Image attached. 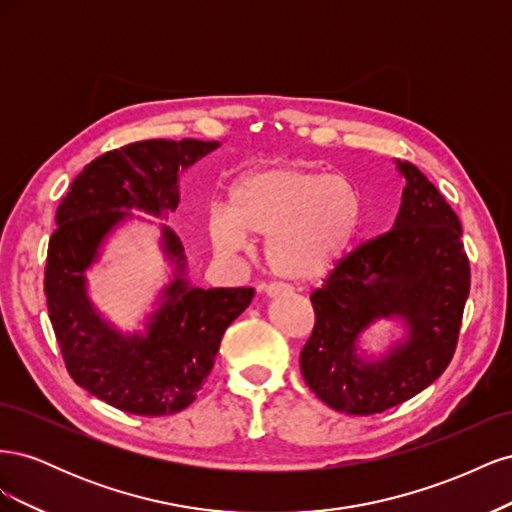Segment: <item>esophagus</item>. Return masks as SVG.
Segmentation results:
<instances>
[{"label": "esophagus", "mask_w": 512, "mask_h": 512, "mask_svg": "<svg viewBox=\"0 0 512 512\" xmlns=\"http://www.w3.org/2000/svg\"><path fill=\"white\" fill-rule=\"evenodd\" d=\"M262 290H265L267 297H280V294H286L290 288L284 286V284H269V286H265Z\"/></svg>", "instance_id": "obj_1"}]
</instances>
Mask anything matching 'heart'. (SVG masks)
Returning <instances> with one entry per match:
<instances>
[{"label": "heart", "mask_w": 512, "mask_h": 512, "mask_svg": "<svg viewBox=\"0 0 512 512\" xmlns=\"http://www.w3.org/2000/svg\"><path fill=\"white\" fill-rule=\"evenodd\" d=\"M363 203L339 175L301 166L247 173L228 196V215L213 213L207 230L213 250L237 256L247 237L267 239L271 269L288 280H316L346 254L359 232Z\"/></svg>", "instance_id": "heart-1"}]
</instances>
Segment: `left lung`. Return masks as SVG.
Masks as SVG:
<instances>
[{"instance_id": "8db88e82", "label": "left lung", "mask_w": 512, "mask_h": 512, "mask_svg": "<svg viewBox=\"0 0 512 512\" xmlns=\"http://www.w3.org/2000/svg\"><path fill=\"white\" fill-rule=\"evenodd\" d=\"M406 177L393 230L337 260L312 292L316 322L301 350V374L337 412L369 416L404 404L451 363L470 292L461 222L421 170ZM397 315L411 335L382 362L355 354L358 335L378 317Z\"/></svg>"}]
</instances>
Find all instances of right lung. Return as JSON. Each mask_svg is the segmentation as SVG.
I'll return each mask as SVG.
<instances>
[{
  "mask_svg": "<svg viewBox=\"0 0 512 512\" xmlns=\"http://www.w3.org/2000/svg\"><path fill=\"white\" fill-rule=\"evenodd\" d=\"M218 141H138L89 162L61 198L44 267L49 318L72 380L108 406L138 416L188 408L211 374L220 342L254 288H196L185 280L183 245L164 226V252L175 280L164 290L145 335H121L91 307L85 269L104 237L128 211L153 215L179 205V170L218 147Z\"/></svg>",
  "mask_w": 512,
  "mask_h": 512,
  "instance_id": "1",
  "label": "right lung"
}]
</instances>
